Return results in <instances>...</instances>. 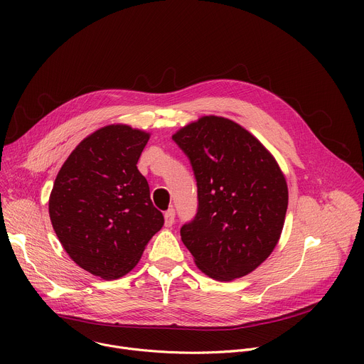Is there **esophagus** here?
<instances>
[{"mask_svg":"<svg viewBox=\"0 0 364 364\" xmlns=\"http://www.w3.org/2000/svg\"><path fill=\"white\" fill-rule=\"evenodd\" d=\"M164 218H166V226H167V228L173 226V223H174V218H176V210L173 209V207L164 213Z\"/></svg>","mask_w":364,"mask_h":364,"instance_id":"1","label":"esophagus"}]
</instances>
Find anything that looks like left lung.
<instances>
[{"instance_id": "8db88e82", "label": "left lung", "mask_w": 364, "mask_h": 364, "mask_svg": "<svg viewBox=\"0 0 364 364\" xmlns=\"http://www.w3.org/2000/svg\"><path fill=\"white\" fill-rule=\"evenodd\" d=\"M173 139L197 181V213L180 230L197 268L218 281L250 274L284 228L288 187L278 163L249 131L222 117H203Z\"/></svg>"}]
</instances>
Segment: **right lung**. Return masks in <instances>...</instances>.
Here are the masks:
<instances>
[{"instance_id": "1", "label": "right lung", "mask_w": 364, "mask_h": 364, "mask_svg": "<svg viewBox=\"0 0 364 364\" xmlns=\"http://www.w3.org/2000/svg\"><path fill=\"white\" fill-rule=\"evenodd\" d=\"M148 139L121 124L95 131L72 151L50 194V220L62 246L102 279L128 274L164 225L136 168Z\"/></svg>"}]
</instances>
